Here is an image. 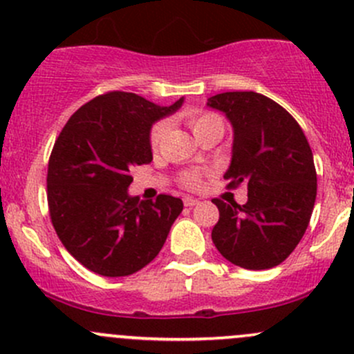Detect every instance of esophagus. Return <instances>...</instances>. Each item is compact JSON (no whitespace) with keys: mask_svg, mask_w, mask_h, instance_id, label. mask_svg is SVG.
I'll list each match as a JSON object with an SVG mask.
<instances>
[{"mask_svg":"<svg viewBox=\"0 0 354 354\" xmlns=\"http://www.w3.org/2000/svg\"><path fill=\"white\" fill-rule=\"evenodd\" d=\"M183 203H185V207H195L198 203V200L194 198V197H185Z\"/></svg>","mask_w":354,"mask_h":354,"instance_id":"1","label":"esophagus"}]
</instances>
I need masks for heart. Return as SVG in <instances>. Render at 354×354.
<instances>
[{"instance_id":"heart-1","label":"heart","mask_w":354,"mask_h":354,"mask_svg":"<svg viewBox=\"0 0 354 354\" xmlns=\"http://www.w3.org/2000/svg\"><path fill=\"white\" fill-rule=\"evenodd\" d=\"M188 124H190L192 131L197 135L202 133V131L210 130V128H219V130L224 131L223 120H221L217 114L214 113H205V111H195V113H190L187 116ZM166 121H157L154 127L151 128V133H149V144H151L152 149H157L160 138H162L164 131H166ZM183 185L187 188H197L200 185V174L197 173H185L183 178H181Z\"/></svg>"}]
</instances>
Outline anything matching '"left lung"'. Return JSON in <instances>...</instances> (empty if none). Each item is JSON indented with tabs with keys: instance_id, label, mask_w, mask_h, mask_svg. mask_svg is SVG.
<instances>
[{
	"instance_id": "1",
	"label": "left lung",
	"mask_w": 354,
	"mask_h": 354,
	"mask_svg": "<svg viewBox=\"0 0 354 354\" xmlns=\"http://www.w3.org/2000/svg\"><path fill=\"white\" fill-rule=\"evenodd\" d=\"M233 127V156L224 180L246 183L245 205L214 198L219 221L212 241L231 263L272 269L291 255L308 227L317 173L305 133L283 106L257 92H224L207 99Z\"/></svg>"
}]
</instances>
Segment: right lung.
Wrapping results in <instances>:
<instances>
[{
  "mask_svg": "<svg viewBox=\"0 0 354 354\" xmlns=\"http://www.w3.org/2000/svg\"><path fill=\"white\" fill-rule=\"evenodd\" d=\"M183 104L157 106L131 92H108L75 111L56 138L48 166V205L62 243L106 277L144 269L183 210L181 198L128 194L130 171L152 160L156 121Z\"/></svg>",
  "mask_w": 354,
  "mask_h": 354,
  "instance_id": "obj_1",
  "label": "right lung"
}]
</instances>
